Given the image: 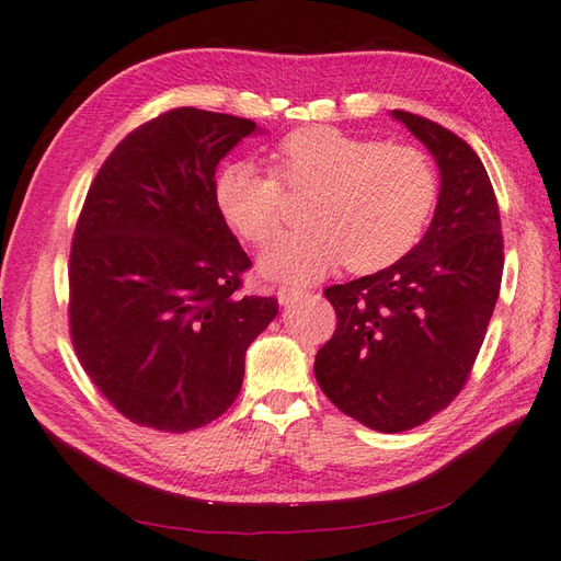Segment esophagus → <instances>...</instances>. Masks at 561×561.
Wrapping results in <instances>:
<instances>
[{"label": "esophagus", "instance_id": "1", "mask_svg": "<svg viewBox=\"0 0 561 561\" xmlns=\"http://www.w3.org/2000/svg\"><path fill=\"white\" fill-rule=\"evenodd\" d=\"M299 297H304V293L299 290V287H280V290H278V301L283 304V307L297 301Z\"/></svg>", "mask_w": 561, "mask_h": 561}]
</instances>
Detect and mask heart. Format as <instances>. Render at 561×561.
Instances as JSON below:
<instances>
[{"label":"heart","mask_w":561,"mask_h":561,"mask_svg":"<svg viewBox=\"0 0 561 561\" xmlns=\"http://www.w3.org/2000/svg\"><path fill=\"white\" fill-rule=\"evenodd\" d=\"M313 192L304 222L268 245L266 278L309 283L346 264L371 274L402 260L426 227L435 171L423 151L383 145L330 126L295 130L274 151V175L252 161H229L215 178V203L254 245L268 243L283 222V192Z\"/></svg>","instance_id":"1"}]
</instances>
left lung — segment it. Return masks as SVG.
<instances>
[{"instance_id": "1", "label": "left lung", "mask_w": 561, "mask_h": 561, "mask_svg": "<svg viewBox=\"0 0 561 561\" xmlns=\"http://www.w3.org/2000/svg\"><path fill=\"white\" fill-rule=\"evenodd\" d=\"M390 116L439 168L433 222L396 264L328 287L336 330L313 365L336 410L379 433L410 431L461 393L503 276L499 203L480 157L428 118Z\"/></svg>"}]
</instances>
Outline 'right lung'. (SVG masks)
<instances>
[{
  "mask_svg": "<svg viewBox=\"0 0 561 561\" xmlns=\"http://www.w3.org/2000/svg\"><path fill=\"white\" fill-rule=\"evenodd\" d=\"M250 118L178 107L114 147L70 252V334L81 367L138 426L186 433L241 393L245 351L278 313L239 297L250 257L215 203V171Z\"/></svg>",
  "mask_w": 561,
  "mask_h": 561,
  "instance_id": "right-lung-1",
  "label": "right lung"
}]
</instances>
